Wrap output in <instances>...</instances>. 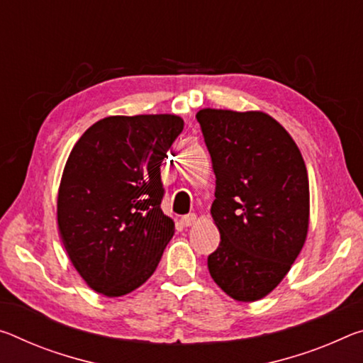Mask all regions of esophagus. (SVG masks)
Masks as SVG:
<instances>
[{"instance_id": "obj_1", "label": "esophagus", "mask_w": 363, "mask_h": 363, "mask_svg": "<svg viewBox=\"0 0 363 363\" xmlns=\"http://www.w3.org/2000/svg\"><path fill=\"white\" fill-rule=\"evenodd\" d=\"M195 221H197V216H195L194 213H191V215H186V216L181 218V224H182V226H186V228L194 226Z\"/></svg>"}]
</instances>
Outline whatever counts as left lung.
Here are the masks:
<instances>
[{"label":"left lung","instance_id":"1","mask_svg":"<svg viewBox=\"0 0 363 363\" xmlns=\"http://www.w3.org/2000/svg\"><path fill=\"white\" fill-rule=\"evenodd\" d=\"M197 121L216 176L211 216L221 235L208 272L234 301H260L306 244V163L289 132L263 111L203 108Z\"/></svg>","mask_w":363,"mask_h":363}]
</instances>
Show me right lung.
Instances as JSON below:
<instances>
[{
    "label": "right lung",
    "instance_id": "1",
    "mask_svg": "<svg viewBox=\"0 0 363 363\" xmlns=\"http://www.w3.org/2000/svg\"><path fill=\"white\" fill-rule=\"evenodd\" d=\"M184 129L176 114L108 116L74 145L57 191V228L89 287L121 297L150 278L174 235L161 210V161Z\"/></svg>",
    "mask_w": 363,
    "mask_h": 363
}]
</instances>
